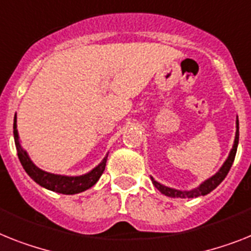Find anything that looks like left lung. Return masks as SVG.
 <instances>
[{
    "mask_svg": "<svg viewBox=\"0 0 251 251\" xmlns=\"http://www.w3.org/2000/svg\"><path fill=\"white\" fill-rule=\"evenodd\" d=\"M236 127H237V130H236V137H235V144H233V148L229 152L228 159L226 160V163L223 164V167L218 171L217 175L213 176L212 178H209L208 181H205L204 183L199 186L195 190H191V191H178V190H175V188H169L165 187V186L160 185L158 182L155 181L154 178L151 177V181L154 183V186L158 188L161 194H164L165 196H171V198H179V199H191V198H198V196H204L209 192H212L217 186L221 183L226 178V176L228 175L229 169L232 167L233 160H235L236 156V151H237V145H239V121L236 122Z\"/></svg>",
    "mask_w": 251,
    "mask_h": 251,
    "instance_id": "1",
    "label": "left lung"
}]
</instances>
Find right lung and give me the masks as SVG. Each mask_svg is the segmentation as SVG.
I'll list each match as a JSON object with an SVG mask.
<instances>
[{
	"label": "right lung",
	"mask_w": 251,
	"mask_h": 251,
	"mask_svg": "<svg viewBox=\"0 0 251 251\" xmlns=\"http://www.w3.org/2000/svg\"><path fill=\"white\" fill-rule=\"evenodd\" d=\"M14 140H15L19 160H20L23 168L25 169L29 177L32 178L34 182H37L39 186H42V187L47 188V190H51V191L64 194V195L79 194V192L84 191L87 188L92 187L99 181V178L101 177V175L105 171V167H106L107 155L93 171H91L90 173H87L84 176H79V177H66V176L51 175V173L41 171L39 168H37L30 161L26 152L23 150L20 144H19L18 129H16V117L14 119Z\"/></svg>",
	"instance_id": "add662e5"
}]
</instances>
